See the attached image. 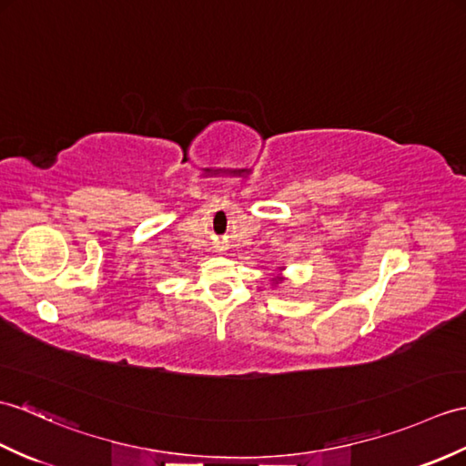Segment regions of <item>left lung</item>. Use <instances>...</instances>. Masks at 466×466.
<instances>
[{
    "instance_id": "1",
    "label": "left lung",
    "mask_w": 466,
    "mask_h": 466,
    "mask_svg": "<svg viewBox=\"0 0 466 466\" xmlns=\"http://www.w3.org/2000/svg\"><path fill=\"white\" fill-rule=\"evenodd\" d=\"M284 269H286V266H279V268H278V276H274L272 279H269V282H272V288H276V286H279V284H284V282H286Z\"/></svg>"
}]
</instances>
